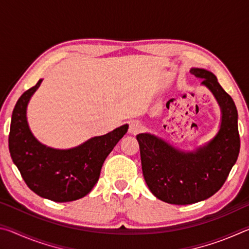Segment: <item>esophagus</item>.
<instances>
[{
	"mask_svg": "<svg viewBox=\"0 0 249 249\" xmlns=\"http://www.w3.org/2000/svg\"><path fill=\"white\" fill-rule=\"evenodd\" d=\"M141 129H142V125H141V123L138 121H132L129 123V127H128V132L130 133V134H137V133H140L141 132Z\"/></svg>",
	"mask_w": 249,
	"mask_h": 249,
	"instance_id": "esophagus-1",
	"label": "esophagus"
}]
</instances>
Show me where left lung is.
Returning a JSON list of instances; mask_svg holds the SVG:
<instances>
[{
    "mask_svg": "<svg viewBox=\"0 0 249 249\" xmlns=\"http://www.w3.org/2000/svg\"><path fill=\"white\" fill-rule=\"evenodd\" d=\"M212 91L222 108L220 132L196 153H180L150 134H140L142 175L151 193L170 204H192L209 199L220 190L239 154L237 109L233 99L204 69H191Z\"/></svg>",
    "mask_w": 249,
    "mask_h": 249,
    "instance_id": "1",
    "label": "left lung"
}]
</instances>
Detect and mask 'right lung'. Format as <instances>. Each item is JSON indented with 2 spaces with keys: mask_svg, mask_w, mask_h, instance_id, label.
I'll use <instances>...</instances> for the list:
<instances>
[{
  "mask_svg": "<svg viewBox=\"0 0 249 249\" xmlns=\"http://www.w3.org/2000/svg\"><path fill=\"white\" fill-rule=\"evenodd\" d=\"M40 82L41 80L25 91L15 104L8 135L11 157L25 183L36 195L54 202L81 199L98 182L105 158L127 132L128 126H121L68 150L41 145L32 135L26 121L29 98Z\"/></svg>",
  "mask_w": 249,
  "mask_h": 249,
  "instance_id": "obj_1",
  "label": "right lung"
}]
</instances>
